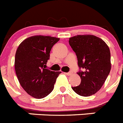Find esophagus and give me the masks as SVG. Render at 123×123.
Masks as SVG:
<instances>
[{"mask_svg":"<svg viewBox=\"0 0 123 123\" xmlns=\"http://www.w3.org/2000/svg\"><path fill=\"white\" fill-rule=\"evenodd\" d=\"M65 74L67 75H68V76L72 75V72H68V73H65Z\"/></svg>","mask_w":123,"mask_h":123,"instance_id":"1","label":"esophagus"}]
</instances>
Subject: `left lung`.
Listing matches in <instances>:
<instances>
[{"label": "left lung", "mask_w": 123, "mask_h": 123, "mask_svg": "<svg viewBox=\"0 0 123 123\" xmlns=\"http://www.w3.org/2000/svg\"><path fill=\"white\" fill-rule=\"evenodd\" d=\"M75 53L81 79L79 86L72 87L75 93L88 97L96 94L104 84L111 68V53L107 44L94 35H77L69 38Z\"/></svg>", "instance_id": "obj_1"}]
</instances>
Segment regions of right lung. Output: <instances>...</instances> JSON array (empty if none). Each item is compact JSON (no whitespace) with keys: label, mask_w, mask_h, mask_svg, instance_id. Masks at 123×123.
Returning a JSON list of instances; mask_svg holds the SVG:
<instances>
[{"label":"right lung","mask_w":123,"mask_h":123,"mask_svg":"<svg viewBox=\"0 0 123 123\" xmlns=\"http://www.w3.org/2000/svg\"><path fill=\"white\" fill-rule=\"evenodd\" d=\"M60 38L37 35L19 44L15 55V70L19 82L27 94L36 99L49 95L61 72L45 68L53 46Z\"/></svg>","instance_id":"right-lung-1"}]
</instances>
